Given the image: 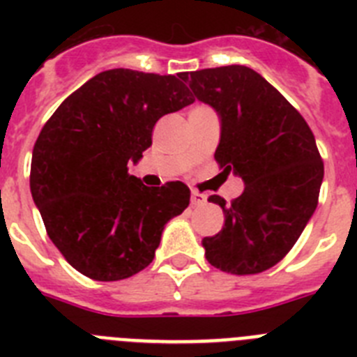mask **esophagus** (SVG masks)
<instances>
[{
    "instance_id": "34e87169",
    "label": "esophagus",
    "mask_w": 357,
    "mask_h": 357,
    "mask_svg": "<svg viewBox=\"0 0 357 357\" xmlns=\"http://www.w3.org/2000/svg\"><path fill=\"white\" fill-rule=\"evenodd\" d=\"M206 202L207 197L204 193H200V191H193V193H191V204H193V206H204Z\"/></svg>"
}]
</instances>
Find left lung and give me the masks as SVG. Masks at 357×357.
Segmentation results:
<instances>
[{
  "label": "left lung",
  "instance_id": "left-lung-1",
  "mask_svg": "<svg viewBox=\"0 0 357 357\" xmlns=\"http://www.w3.org/2000/svg\"><path fill=\"white\" fill-rule=\"evenodd\" d=\"M195 98L222 121L214 159L245 182L241 197L209 202L225 214L216 236L202 239L214 268L252 275L275 266L293 248L318 206L324 162L301 112L259 73L223 66L184 73Z\"/></svg>",
  "mask_w": 357,
  "mask_h": 357
}]
</instances>
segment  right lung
I'll use <instances>...</instances> for the list:
<instances>
[{
  "instance_id": "add662e5",
  "label": "right lung",
  "mask_w": 357,
  "mask_h": 357,
  "mask_svg": "<svg viewBox=\"0 0 357 357\" xmlns=\"http://www.w3.org/2000/svg\"><path fill=\"white\" fill-rule=\"evenodd\" d=\"M184 73L109 69L69 94L40 130L30 191L50 239L75 270L121 280L155 257L164 225L189 206L184 182L146 188L128 162L159 118L193 103Z\"/></svg>"
}]
</instances>
